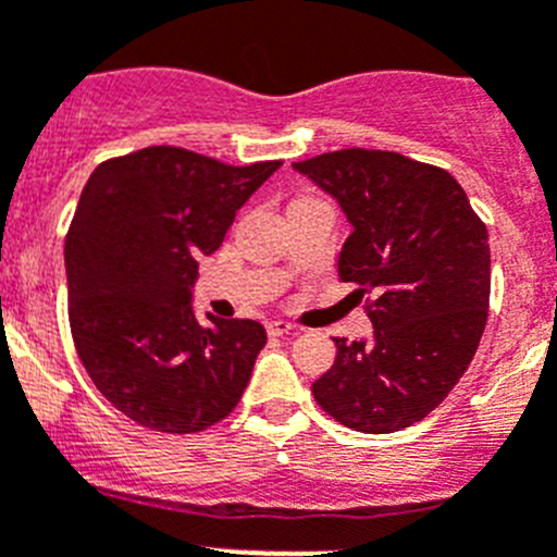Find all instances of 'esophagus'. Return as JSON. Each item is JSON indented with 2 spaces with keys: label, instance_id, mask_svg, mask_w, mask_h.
Here are the masks:
<instances>
[{
  "label": "esophagus",
  "instance_id": "1",
  "mask_svg": "<svg viewBox=\"0 0 557 557\" xmlns=\"http://www.w3.org/2000/svg\"><path fill=\"white\" fill-rule=\"evenodd\" d=\"M267 329H269V334H272V337H285V334L296 332L294 323H288V321H272Z\"/></svg>",
  "mask_w": 557,
  "mask_h": 557
}]
</instances>
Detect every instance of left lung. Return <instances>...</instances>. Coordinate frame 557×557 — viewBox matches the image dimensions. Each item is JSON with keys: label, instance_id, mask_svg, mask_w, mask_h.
<instances>
[{"label": "left lung", "instance_id": "8db88e82", "mask_svg": "<svg viewBox=\"0 0 557 557\" xmlns=\"http://www.w3.org/2000/svg\"><path fill=\"white\" fill-rule=\"evenodd\" d=\"M294 169L337 198L354 228L339 280L375 294L372 339L334 337L315 403L370 435L422 422L468 370L487 323V225L449 171L405 154L339 149Z\"/></svg>", "mask_w": 557, "mask_h": 557}]
</instances>
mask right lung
<instances>
[{"instance_id":"1","label":"right lung","mask_w":557,"mask_h":557,"mask_svg":"<svg viewBox=\"0 0 557 557\" xmlns=\"http://www.w3.org/2000/svg\"><path fill=\"white\" fill-rule=\"evenodd\" d=\"M280 160L225 165L180 147L106 160L86 182L67 239L70 332L102 397L158 433L225 419L267 345L247 318L193 310L198 258L212 256Z\"/></svg>"}]
</instances>
